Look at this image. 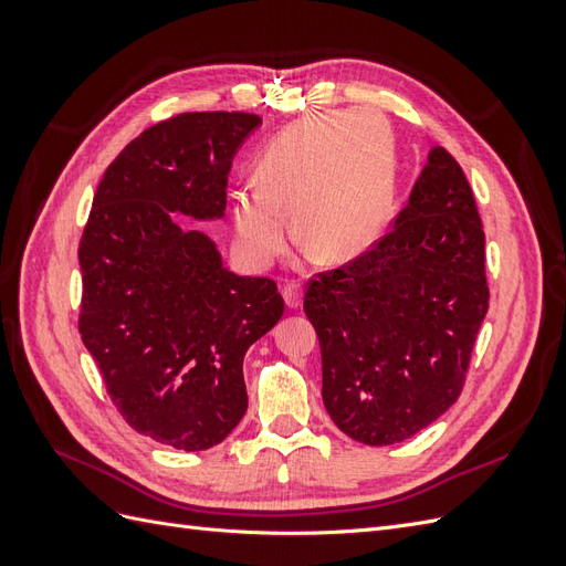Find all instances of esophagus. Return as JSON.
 <instances>
[{
  "label": "esophagus",
  "mask_w": 566,
  "mask_h": 566,
  "mask_svg": "<svg viewBox=\"0 0 566 566\" xmlns=\"http://www.w3.org/2000/svg\"><path fill=\"white\" fill-rule=\"evenodd\" d=\"M283 300H285V304L290 306V310H297V306L302 304V285L295 283V281L285 283L283 285Z\"/></svg>",
  "instance_id": "esophagus-1"
}]
</instances>
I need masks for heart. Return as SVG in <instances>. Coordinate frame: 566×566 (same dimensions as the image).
<instances>
[{
    "instance_id": "1",
    "label": "heart",
    "mask_w": 566,
    "mask_h": 566,
    "mask_svg": "<svg viewBox=\"0 0 566 566\" xmlns=\"http://www.w3.org/2000/svg\"><path fill=\"white\" fill-rule=\"evenodd\" d=\"M397 146L375 113L306 117L273 139L256 163V186L231 198L235 245L254 269L283 252L287 221L297 243L323 264H345L364 254L385 227Z\"/></svg>"
}]
</instances>
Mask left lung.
<instances>
[{"label":"left lung","mask_w":566,"mask_h":566,"mask_svg":"<svg viewBox=\"0 0 566 566\" xmlns=\"http://www.w3.org/2000/svg\"><path fill=\"white\" fill-rule=\"evenodd\" d=\"M484 262L468 177L437 146L378 241L306 283L323 403L342 432L389 447L455 403L489 310Z\"/></svg>","instance_id":"left-lung-1"}]
</instances>
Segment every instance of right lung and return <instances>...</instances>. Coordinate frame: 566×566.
I'll return each mask as SVG.
<instances>
[{
	"mask_svg": "<svg viewBox=\"0 0 566 566\" xmlns=\"http://www.w3.org/2000/svg\"><path fill=\"white\" fill-rule=\"evenodd\" d=\"M252 113H181L108 165L80 238V335L132 430L181 451L224 441L248 410L243 358L285 312L271 279L235 276L177 214L224 217Z\"/></svg>",
	"mask_w": 566,
	"mask_h": 566,
	"instance_id": "right-lung-1",
	"label": "right lung"
}]
</instances>
